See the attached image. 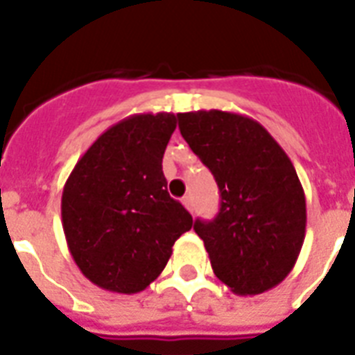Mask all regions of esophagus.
Masks as SVG:
<instances>
[{"label": "esophagus", "instance_id": "1", "mask_svg": "<svg viewBox=\"0 0 355 355\" xmlns=\"http://www.w3.org/2000/svg\"><path fill=\"white\" fill-rule=\"evenodd\" d=\"M182 205L186 206L189 211H193V200H191V195H186V197H184Z\"/></svg>", "mask_w": 355, "mask_h": 355}]
</instances>
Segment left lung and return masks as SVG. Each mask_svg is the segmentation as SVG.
Listing matches in <instances>:
<instances>
[{
  "mask_svg": "<svg viewBox=\"0 0 355 355\" xmlns=\"http://www.w3.org/2000/svg\"><path fill=\"white\" fill-rule=\"evenodd\" d=\"M177 118L221 193L216 219L193 225L211 269L236 295L269 291L291 272L306 236V197L289 156L241 114L197 110Z\"/></svg>",
  "mask_w": 355,
  "mask_h": 355,
  "instance_id": "obj_1",
  "label": "left lung"
}]
</instances>
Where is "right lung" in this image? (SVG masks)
<instances>
[{
	"instance_id": "add662e5",
	"label": "right lung",
	"mask_w": 355,
	"mask_h": 355,
	"mask_svg": "<svg viewBox=\"0 0 355 355\" xmlns=\"http://www.w3.org/2000/svg\"><path fill=\"white\" fill-rule=\"evenodd\" d=\"M177 116L134 114L107 128L64 184L62 228L71 258L97 287L144 291L193 217L167 193L162 158Z\"/></svg>"
}]
</instances>
